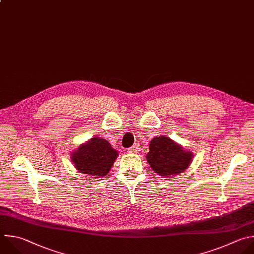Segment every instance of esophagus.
<instances>
[{"label":"esophagus","mask_w":254,"mask_h":254,"mask_svg":"<svg viewBox=\"0 0 254 254\" xmlns=\"http://www.w3.org/2000/svg\"><path fill=\"white\" fill-rule=\"evenodd\" d=\"M127 150H128V152L136 153V152H138V151H139V146H138V145H136V144H134V145H132L131 147H129Z\"/></svg>","instance_id":"obj_1"}]
</instances>
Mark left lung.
Returning a JSON list of instances; mask_svg holds the SVG:
<instances>
[{
  "label": "left lung",
  "mask_w": 254,
  "mask_h": 254,
  "mask_svg": "<svg viewBox=\"0 0 254 254\" xmlns=\"http://www.w3.org/2000/svg\"><path fill=\"white\" fill-rule=\"evenodd\" d=\"M193 159V153L165 135L150 140L146 160L151 170L159 177H176L188 170Z\"/></svg>",
  "instance_id": "left-lung-1"
}]
</instances>
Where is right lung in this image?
Masks as SVG:
<instances>
[{"label": "right lung", "mask_w": 254, "mask_h": 254, "mask_svg": "<svg viewBox=\"0 0 254 254\" xmlns=\"http://www.w3.org/2000/svg\"><path fill=\"white\" fill-rule=\"evenodd\" d=\"M119 152L101 137H92L81 143L70 154V160L78 173L92 178L107 176L118 158Z\"/></svg>", "instance_id": "right-lung-1"}]
</instances>
